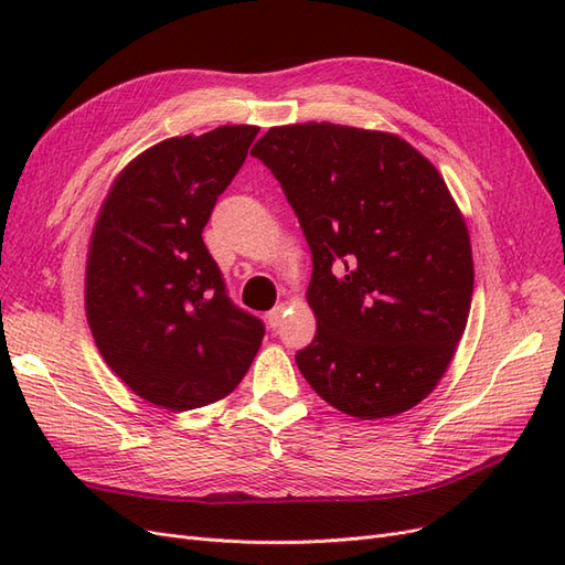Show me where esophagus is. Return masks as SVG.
Here are the masks:
<instances>
[{
    "label": "esophagus",
    "mask_w": 565,
    "mask_h": 565,
    "mask_svg": "<svg viewBox=\"0 0 565 565\" xmlns=\"http://www.w3.org/2000/svg\"><path fill=\"white\" fill-rule=\"evenodd\" d=\"M285 309H287L285 303H278L276 309H270V311H268V316H266V322H268V328H270V330H278V328H280L282 316H285Z\"/></svg>",
    "instance_id": "esophagus-1"
}]
</instances>
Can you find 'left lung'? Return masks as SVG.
<instances>
[{
	"mask_svg": "<svg viewBox=\"0 0 565 565\" xmlns=\"http://www.w3.org/2000/svg\"><path fill=\"white\" fill-rule=\"evenodd\" d=\"M252 156L282 185L311 249L318 330L297 365L351 417L424 401L467 328V224L436 167L403 139L330 122L268 129Z\"/></svg>",
	"mask_w": 565,
	"mask_h": 565,
	"instance_id": "1",
	"label": "left lung"
}]
</instances>
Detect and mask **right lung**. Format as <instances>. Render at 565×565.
Instances as JSON below:
<instances>
[{
	"label": "right lung",
	"instance_id": "obj_1",
	"mask_svg": "<svg viewBox=\"0 0 565 565\" xmlns=\"http://www.w3.org/2000/svg\"><path fill=\"white\" fill-rule=\"evenodd\" d=\"M259 127L167 139L117 177L87 262V320L108 367L164 409H193L241 384L264 320L228 297L202 243L218 195Z\"/></svg>",
	"mask_w": 565,
	"mask_h": 565
}]
</instances>
